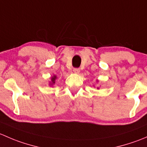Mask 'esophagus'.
Masks as SVG:
<instances>
[{
  "mask_svg": "<svg viewBox=\"0 0 147 147\" xmlns=\"http://www.w3.org/2000/svg\"><path fill=\"white\" fill-rule=\"evenodd\" d=\"M73 72H75V73L78 74V73H80V69L79 68H74Z\"/></svg>",
  "mask_w": 147,
  "mask_h": 147,
  "instance_id": "obj_1",
  "label": "esophagus"
}]
</instances>
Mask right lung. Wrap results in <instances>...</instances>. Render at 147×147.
Instances as JSON below:
<instances>
[{"instance_id": "right-lung-1", "label": "right lung", "mask_w": 147, "mask_h": 147, "mask_svg": "<svg viewBox=\"0 0 147 147\" xmlns=\"http://www.w3.org/2000/svg\"><path fill=\"white\" fill-rule=\"evenodd\" d=\"M56 78H57V77H56L55 75V76H53V78H51V84H52V85H53V84H54L55 83Z\"/></svg>"}]
</instances>
